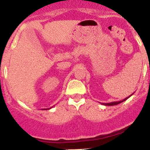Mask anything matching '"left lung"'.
<instances>
[{
	"label": "left lung",
	"instance_id": "1",
	"mask_svg": "<svg viewBox=\"0 0 150 150\" xmlns=\"http://www.w3.org/2000/svg\"><path fill=\"white\" fill-rule=\"evenodd\" d=\"M133 95V94H132ZM132 95H131V96H132ZM130 97V96H129ZM129 97H128V98H125V99H123V100H120V101H114V102H110V103H107V104H104V105H106V106H114V105H117V104H120V103H122V102L125 101V100H126L127 99L129 98Z\"/></svg>",
	"mask_w": 150,
	"mask_h": 150
}]
</instances>
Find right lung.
Masks as SVG:
<instances>
[{
  "label": "right lung",
  "mask_w": 150,
  "mask_h": 150,
  "mask_svg": "<svg viewBox=\"0 0 150 150\" xmlns=\"http://www.w3.org/2000/svg\"><path fill=\"white\" fill-rule=\"evenodd\" d=\"M46 110H50V109H46Z\"/></svg>",
  "instance_id": "1"
}]
</instances>
